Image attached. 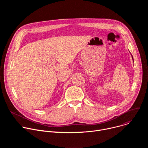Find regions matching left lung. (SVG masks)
I'll list each match as a JSON object with an SVG mask.
<instances>
[{
	"label": "left lung",
	"mask_w": 148,
	"mask_h": 148,
	"mask_svg": "<svg viewBox=\"0 0 148 148\" xmlns=\"http://www.w3.org/2000/svg\"><path fill=\"white\" fill-rule=\"evenodd\" d=\"M132 59H133V57H132ZM133 62H134V59H133Z\"/></svg>",
	"instance_id": "8db88e82"
}]
</instances>
